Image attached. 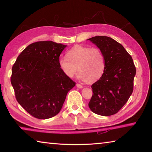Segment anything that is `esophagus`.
Here are the masks:
<instances>
[{
    "label": "esophagus",
    "mask_w": 152,
    "mask_h": 152,
    "mask_svg": "<svg viewBox=\"0 0 152 152\" xmlns=\"http://www.w3.org/2000/svg\"><path fill=\"white\" fill-rule=\"evenodd\" d=\"M76 86H77V88H83V86H82L81 84H76Z\"/></svg>",
    "instance_id": "1"
}]
</instances>
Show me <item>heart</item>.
Here are the masks:
<instances>
[{"mask_svg":"<svg viewBox=\"0 0 152 152\" xmlns=\"http://www.w3.org/2000/svg\"><path fill=\"white\" fill-rule=\"evenodd\" d=\"M67 57L60 58L58 61L67 76L72 78L79 71L82 80L94 82L104 73L105 59L99 48L76 45L68 51Z\"/></svg>","mask_w":152,"mask_h":152,"instance_id":"1","label":"heart"}]
</instances>
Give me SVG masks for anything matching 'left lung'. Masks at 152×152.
Returning <instances> with one entry per match:
<instances>
[{"label":"left lung","instance_id":"8db88e82","mask_svg":"<svg viewBox=\"0 0 152 152\" xmlns=\"http://www.w3.org/2000/svg\"><path fill=\"white\" fill-rule=\"evenodd\" d=\"M88 40L102 51L105 59L103 74L91 86L93 95L88 106L97 115L110 116L118 113L132 95L135 66L132 56L115 39L95 36Z\"/></svg>","mask_w":152,"mask_h":152}]
</instances>
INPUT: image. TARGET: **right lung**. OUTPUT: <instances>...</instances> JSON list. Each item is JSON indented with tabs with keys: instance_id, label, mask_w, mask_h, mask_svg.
Masks as SVG:
<instances>
[{
	"instance_id": "right-lung-1",
	"label": "right lung",
	"mask_w": 152,
	"mask_h": 152,
	"mask_svg": "<svg viewBox=\"0 0 152 152\" xmlns=\"http://www.w3.org/2000/svg\"><path fill=\"white\" fill-rule=\"evenodd\" d=\"M66 47L51 41L33 43L18 56L11 82L17 102L31 115L46 119L58 114L76 82L59 66Z\"/></svg>"
}]
</instances>
